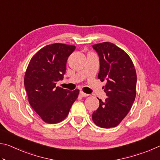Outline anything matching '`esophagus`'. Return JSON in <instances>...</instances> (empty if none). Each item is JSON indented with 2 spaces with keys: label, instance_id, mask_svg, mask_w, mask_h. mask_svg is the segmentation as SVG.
I'll return each mask as SVG.
<instances>
[{
  "label": "esophagus",
  "instance_id": "1",
  "mask_svg": "<svg viewBox=\"0 0 160 160\" xmlns=\"http://www.w3.org/2000/svg\"><path fill=\"white\" fill-rule=\"evenodd\" d=\"M80 94L81 95V97H86L89 96L88 94H86V93H85V92H83L82 91H80Z\"/></svg>",
  "mask_w": 160,
  "mask_h": 160
}]
</instances>
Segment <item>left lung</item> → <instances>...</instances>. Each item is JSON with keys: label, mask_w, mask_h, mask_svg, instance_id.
Returning a JSON list of instances; mask_svg holds the SVG:
<instances>
[{"label": "left lung", "mask_w": 160, "mask_h": 160, "mask_svg": "<svg viewBox=\"0 0 160 160\" xmlns=\"http://www.w3.org/2000/svg\"><path fill=\"white\" fill-rule=\"evenodd\" d=\"M100 68L98 79L107 81L104 91L107 98H98L99 106L92 113L94 123L103 128L116 127L131 110L136 95L137 75L130 56L110 42L94 44Z\"/></svg>", "instance_id": "1"}]
</instances>
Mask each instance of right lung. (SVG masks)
<instances>
[{
	"mask_svg": "<svg viewBox=\"0 0 160 160\" xmlns=\"http://www.w3.org/2000/svg\"><path fill=\"white\" fill-rule=\"evenodd\" d=\"M75 46L60 43L47 45L34 54L25 72V88L29 104L44 122L57 123L67 117L79 90L56 87L63 79L68 58Z\"/></svg>",
	"mask_w": 160,
	"mask_h": 160,
	"instance_id": "right-lung-1",
	"label": "right lung"
}]
</instances>
